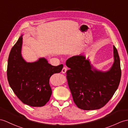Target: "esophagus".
<instances>
[{
	"label": "esophagus",
	"instance_id": "esophagus-1",
	"mask_svg": "<svg viewBox=\"0 0 128 128\" xmlns=\"http://www.w3.org/2000/svg\"><path fill=\"white\" fill-rule=\"evenodd\" d=\"M67 70V67H66V66H64V67H63V68H62V73H64H64H66Z\"/></svg>",
	"mask_w": 128,
	"mask_h": 128
}]
</instances>
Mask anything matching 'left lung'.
I'll return each instance as SVG.
<instances>
[{"mask_svg":"<svg viewBox=\"0 0 128 128\" xmlns=\"http://www.w3.org/2000/svg\"><path fill=\"white\" fill-rule=\"evenodd\" d=\"M114 63L110 70L93 69L89 60L83 55L74 56L66 61L70 70L66 72L68 86L74 103L84 110L99 109L112 97L121 78L120 60L114 46Z\"/></svg>","mask_w":128,"mask_h":128,"instance_id":"8db88e82","label":"left lung"}]
</instances>
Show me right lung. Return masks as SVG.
Masks as SVG:
<instances>
[{"instance_id": "right-lung-1", "label": "right lung", "mask_w": 128, "mask_h": 128, "mask_svg": "<svg viewBox=\"0 0 128 128\" xmlns=\"http://www.w3.org/2000/svg\"><path fill=\"white\" fill-rule=\"evenodd\" d=\"M23 35L12 48L7 68L8 80L15 94L24 104L33 107L44 106L50 98L52 91L49 79L61 72L63 64H48L44 58L34 62H26L21 55Z\"/></svg>"}]
</instances>
